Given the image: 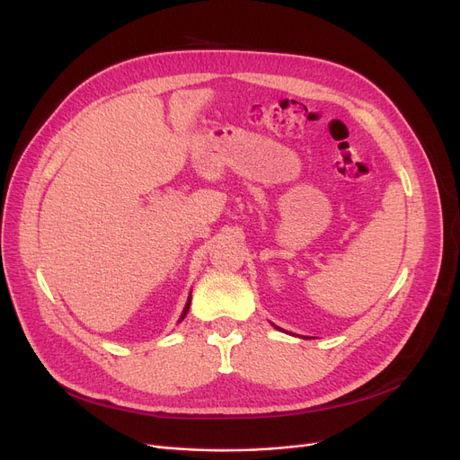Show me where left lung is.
I'll return each mask as SVG.
<instances>
[{
	"instance_id": "1",
	"label": "left lung",
	"mask_w": 460,
	"mask_h": 460,
	"mask_svg": "<svg viewBox=\"0 0 460 460\" xmlns=\"http://www.w3.org/2000/svg\"><path fill=\"white\" fill-rule=\"evenodd\" d=\"M276 328H278V326H276ZM278 330H279V328H278Z\"/></svg>"
}]
</instances>
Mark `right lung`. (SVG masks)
<instances>
[{"label": "right lung", "instance_id": "right-lung-1", "mask_svg": "<svg viewBox=\"0 0 460 460\" xmlns=\"http://www.w3.org/2000/svg\"><path fill=\"white\" fill-rule=\"evenodd\" d=\"M190 302H191V295L188 296V302H186V305H184V309H182V313H181V319H179V323L186 317V313H188V309H190Z\"/></svg>", "mask_w": 460, "mask_h": 460}]
</instances>
